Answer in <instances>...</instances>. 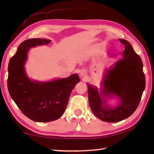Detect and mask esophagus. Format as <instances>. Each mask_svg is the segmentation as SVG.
Returning a JSON list of instances; mask_svg holds the SVG:
<instances>
[{
  "instance_id": "34e87169",
  "label": "esophagus",
  "mask_w": 154,
  "mask_h": 154,
  "mask_svg": "<svg viewBox=\"0 0 154 154\" xmlns=\"http://www.w3.org/2000/svg\"><path fill=\"white\" fill-rule=\"evenodd\" d=\"M87 74V71L85 69H81L79 72V75L81 77H84L85 76V75Z\"/></svg>"
}]
</instances>
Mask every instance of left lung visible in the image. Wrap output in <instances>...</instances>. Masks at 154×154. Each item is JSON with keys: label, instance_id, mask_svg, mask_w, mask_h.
Wrapping results in <instances>:
<instances>
[{"label": "left lung", "instance_id": "obj_1", "mask_svg": "<svg viewBox=\"0 0 154 154\" xmlns=\"http://www.w3.org/2000/svg\"><path fill=\"white\" fill-rule=\"evenodd\" d=\"M119 41L124 45L122 58L106 71L99 91L87 83L91 110L97 118L107 122H120L131 116L138 106L146 86L141 57L128 42ZM113 96L119 99L114 107L106 103Z\"/></svg>", "mask_w": 154, "mask_h": 154}]
</instances>
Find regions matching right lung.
Returning a JSON list of instances; mask_svg holds the SVG:
<instances>
[{
	"label": "right lung",
	"instance_id": "obj_1",
	"mask_svg": "<svg viewBox=\"0 0 154 154\" xmlns=\"http://www.w3.org/2000/svg\"><path fill=\"white\" fill-rule=\"evenodd\" d=\"M50 42L40 38L23 42L10 60L8 67L10 95L26 116L38 122L58 119L66 109L72 90L80 81L77 74L44 82L28 77L24 65L30 48Z\"/></svg>",
	"mask_w": 154,
	"mask_h": 154
}]
</instances>
